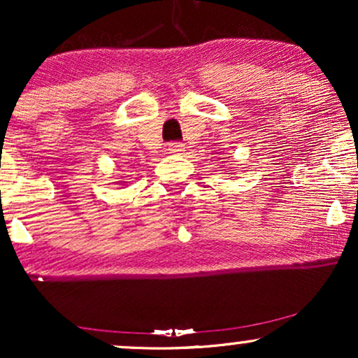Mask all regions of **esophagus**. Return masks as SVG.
Here are the masks:
<instances>
[{
    "instance_id": "esophagus-1",
    "label": "esophagus",
    "mask_w": 358,
    "mask_h": 358,
    "mask_svg": "<svg viewBox=\"0 0 358 358\" xmlns=\"http://www.w3.org/2000/svg\"><path fill=\"white\" fill-rule=\"evenodd\" d=\"M168 151L171 155H180L184 151V145L178 143V141H173V143L168 145Z\"/></svg>"
}]
</instances>
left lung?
<instances>
[{
  "label": "left lung",
  "mask_w": 358,
  "mask_h": 358,
  "mask_svg": "<svg viewBox=\"0 0 358 358\" xmlns=\"http://www.w3.org/2000/svg\"><path fill=\"white\" fill-rule=\"evenodd\" d=\"M228 174H231V173H228Z\"/></svg>",
  "instance_id": "left-lung-1"
}]
</instances>
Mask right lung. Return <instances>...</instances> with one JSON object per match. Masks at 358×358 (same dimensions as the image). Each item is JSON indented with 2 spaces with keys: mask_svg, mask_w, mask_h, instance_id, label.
Returning <instances> with one entry per match:
<instances>
[{
  "mask_svg": "<svg viewBox=\"0 0 358 358\" xmlns=\"http://www.w3.org/2000/svg\"><path fill=\"white\" fill-rule=\"evenodd\" d=\"M117 184H120V185H125L124 180H119V182H117Z\"/></svg>",
  "mask_w": 358,
  "mask_h": 358,
  "instance_id": "add662e5",
  "label": "right lung"
}]
</instances>
